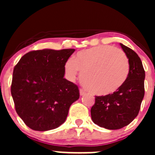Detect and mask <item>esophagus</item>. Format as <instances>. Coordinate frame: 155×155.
I'll return each instance as SVG.
<instances>
[{"instance_id": "1", "label": "esophagus", "mask_w": 155, "mask_h": 155, "mask_svg": "<svg viewBox=\"0 0 155 155\" xmlns=\"http://www.w3.org/2000/svg\"><path fill=\"white\" fill-rule=\"evenodd\" d=\"M84 94H85V91H84L83 89H81H81H80V95H81V96H82V95H84Z\"/></svg>"}]
</instances>
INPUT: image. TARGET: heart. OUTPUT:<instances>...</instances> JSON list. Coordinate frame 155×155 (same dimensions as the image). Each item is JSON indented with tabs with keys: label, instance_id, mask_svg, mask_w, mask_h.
<instances>
[{
	"label": "heart",
	"instance_id": "heart-1",
	"mask_svg": "<svg viewBox=\"0 0 155 155\" xmlns=\"http://www.w3.org/2000/svg\"><path fill=\"white\" fill-rule=\"evenodd\" d=\"M74 81L82 72L81 81L91 92L106 95L118 90L127 80L130 64L126 53L112 46H98L79 51L64 65Z\"/></svg>",
	"mask_w": 155,
	"mask_h": 155
}]
</instances>
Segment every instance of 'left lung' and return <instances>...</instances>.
<instances>
[{
    "mask_svg": "<svg viewBox=\"0 0 155 155\" xmlns=\"http://www.w3.org/2000/svg\"><path fill=\"white\" fill-rule=\"evenodd\" d=\"M120 46L129 59L127 80L113 94L95 96L91 109L92 121L108 130H118L130 124L137 116L144 96L145 71L141 60L130 48L122 43Z\"/></svg>",
    "mask_w": 155,
    "mask_h": 155,
    "instance_id": "left-lung-1",
    "label": "left lung"
}]
</instances>
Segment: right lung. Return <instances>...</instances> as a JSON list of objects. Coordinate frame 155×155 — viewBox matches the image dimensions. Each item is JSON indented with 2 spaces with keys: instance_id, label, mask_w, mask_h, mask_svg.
<instances>
[{
  "instance_id": "right-lung-1",
  "label": "right lung",
  "mask_w": 155,
  "mask_h": 155,
  "mask_svg": "<svg viewBox=\"0 0 155 155\" xmlns=\"http://www.w3.org/2000/svg\"><path fill=\"white\" fill-rule=\"evenodd\" d=\"M74 49H44L25 54L13 71L11 92L16 113L29 128L46 131L65 122L79 98L78 85L64 78Z\"/></svg>"
}]
</instances>
